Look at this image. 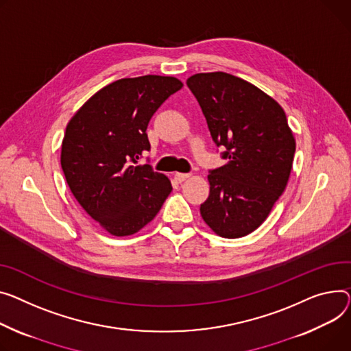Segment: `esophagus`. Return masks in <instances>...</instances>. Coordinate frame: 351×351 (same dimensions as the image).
Masks as SVG:
<instances>
[{
    "label": "esophagus",
    "instance_id": "34e87169",
    "mask_svg": "<svg viewBox=\"0 0 351 351\" xmlns=\"http://www.w3.org/2000/svg\"><path fill=\"white\" fill-rule=\"evenodd\" d=\"M189 176H191L189 173H179V172H178V173H175V180L179 182V183H182L183 180H186Z\"/></svg>",
    "mask_w": 351,
    "mask_h": 351
}]
</instances>
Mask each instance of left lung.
<instances>
[{"label":"left lung","instance_id":"8db88e82","mask_svg":"<svg viewBox=\"0 0 351 351\" xmlns=\"http://www.w3.org/2000/svg\"><path fill=\"white\" fill-rule=\"evenodd\" d=\"M186 84L227 160L208 171L200 215L216 234L244 237L265 221L287 188L296 144L285 111L258 87L224 72L197 73Z\"/></svg>","mask_w":351,"mask_h":351}]
</instances>
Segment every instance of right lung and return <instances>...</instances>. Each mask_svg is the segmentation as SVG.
I'll return each instance as SVG.
<instances>
[{"instance_id": "right-lung-1", "label": "right lung", "mask_w": 351, "mask_h": 351, "mask_svg": "<svg viewBox=\"0 0 351 351\" xmlns=\"http://www.w3.org/2000/svg\"><path fill=\"white\" fill-rule=\"evenodd\" d=\"M182 82L147 75L117 80L72 117L62 143V169L76 200L110 234L131 236L147 226L172 192L171 180L138 165L149 151L147 128Z\"/></svg>"}]
</instances>
